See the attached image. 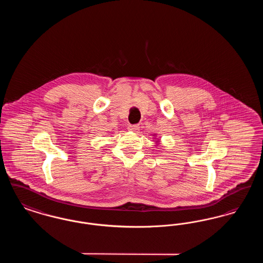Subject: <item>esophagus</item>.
<instances>
[{"label":"esophagus","instance_id":"obj_1","mask_svg":"<svg viewBox=\"0 0 263 263\" xmlns=\"http://www.w3.org/2000/svg\"><path fill=\"white\" fill-rule=\"evenodd\" d=\"M139 126L138 125H129L128 126V130L132 131V132H138L139 131Z\"/></svg>","mask_w":263,"mask_h":263}]
</instances>
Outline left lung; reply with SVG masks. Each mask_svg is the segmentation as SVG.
Instances as JSON below:
<instances>
[{
    "label": "left lung",
    "mask_w": 263,
    "mask_h": 263,
    "mask_svg": "<svg viewBox=\"0 0 263 263\" xmlns=\"http://www.w3.org/2000/svg\"><path fill=\"white\" fill-rule=\"evenodd\" d=\"M155 139H156V137H155ZM160 144V140H157V143H156V145H159Z\"/></svg>",
    "instance_id": "8db88e82"
}]
</instances>
